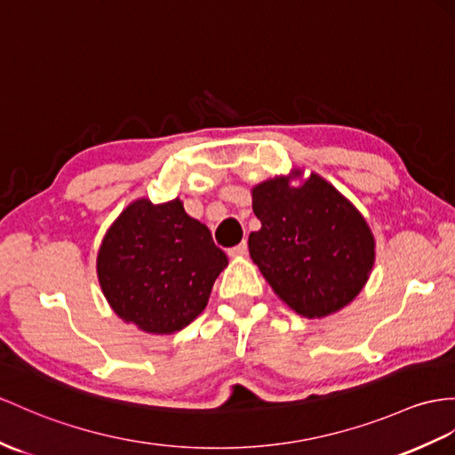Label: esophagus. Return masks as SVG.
Returning <instances> with one entry per match:
<instances>
[{
	"instance_id": "34e87169",
	"label": "esophagus",
	"mask_w": 455,
	"mask_h": 455,
	"mask_svg": "<svg viewBox=\"0 0 455 455\" xmlns=\"http://www.w3.org/2000/svg\"><path fill=\"white\" fill-rule=\"evenodd\" d=\"M247 251H249V247H247V241H241L239 245L231 247V249L228 251V254H229V257H245Z\"/></svg>"
}]
</instances>
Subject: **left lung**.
I'll list each match as a JSON object with an SVG mask.
<instances>
[{"label": "left lung", "instance_id": "1", "mask_svg": "<svg viewBox=\"0 0 455 455\" xmlns=\"http://www.w3.org/2000/svg\"><path fill=\"white\" fill-rule=\"evenodd\" d=\"M262 228L249 252L283 303L307 318L339 311L369 280L374 237L359 210L323 177L291 187L275 177L252 189Z\"/></svg>", "mask_w": 455, "mask_h": 455}]
</instances>
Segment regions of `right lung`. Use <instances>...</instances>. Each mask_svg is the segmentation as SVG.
<instances>
[{
  "label": "right lung",
  "mask_w": 455,
  "mask_h": 455,
  "mask_svg": "<svg viewBox=\"0 0 455 455\" xmlns=\"http://www.w3.org/2000/svg\"><path fill=\"white\" fill-rule=\"evenodd\" d=\"M96 266L119 318L150 334H172L204 311L228 257L180 198L165 204L140 198L109 228Z\"/></svg>",
  "instance_id": "obj_1"
}]
</instances>
